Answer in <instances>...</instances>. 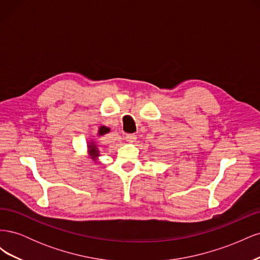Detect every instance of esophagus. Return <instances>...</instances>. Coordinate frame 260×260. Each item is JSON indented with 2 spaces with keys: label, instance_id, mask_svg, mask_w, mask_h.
<instances>
[{
  "label": "esophagus",
  "instance_id": "34e87169",
  "mask_svg": "<svg viewBox=\"0 0 260 260\" xmlns=\"http://www.w3.org/2000/svg\"><path fill=\"white\" fill-rule=\"evenodd\" d=\"M124 139H125V141H127V142L133 143L137 140V136L133 135V133H130V135H125Z\"/></svg>",
  "mask_w": 260,
  "mask_h": 260
}]
</instances>
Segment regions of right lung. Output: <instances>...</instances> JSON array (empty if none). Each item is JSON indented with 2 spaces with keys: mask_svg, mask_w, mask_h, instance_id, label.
I'll use <instances>...</instances> for the list:
<instances>
[{
  "mask_svg": "<svg viewBox=\"0 0 260 260\" xmlns=\"http://www.w3.org/2000/svg\"><path fill=\"white\" fill-rule=\"evenodd\" d=\"M108 132V128H106V127H100V129H99V136H104L105 133H107ZM88 152H89V154H90V156L92 157V159H94L95 160L98 157L100 156V152H99V148H98V145L93 142H90V144L88 145Z\"/></svg>",
  "mask_w": 260,
  "mask_h": 260,
  "instance_id": "add662e5",
  "label": "right lung"
}]
</instances>
